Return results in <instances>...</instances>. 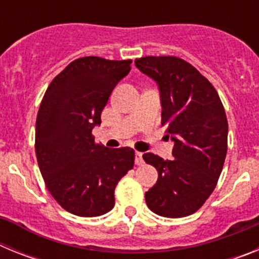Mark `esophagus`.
Here are the masks:
<instances>
[{
    "label": "esophagus",
    "instance_id": "esophagus-1",
    "mask_svg": "<svg viewBox=\"0 0 259 259\" xmlns=\"http://www.w3.org/2000/svg\"><path fill=\"white\" fill-rule=\"evenodd\" d=\"M136 157H135V163L137 164V166H141V164H144V159H143V153L140 152H136Z\"/></svg>",
    "mask_w": 259,
    "mask_h": 259
}]
</instances>
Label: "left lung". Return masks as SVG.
I'll return each mask as SVG.
<instances>
[{"label":"left lung","mask_w":259,"mask_h":259,"mask_svg":"<svg viewBox=\"0 0 259 259\" xmlns=\"http://www.w3.org/2000/svg\"><path fill=\"white\" fill-rule=\"evenodd\" d=\"M139 70L155 81L162 125L174 143L172 159L143 155L158 179L145 192L146 205L166 218L197 211L214 191L227 154L228 123L218 93L188 62L176 57H144Z\"/></svg>","instance_id":"obj_1"}]
</instances>
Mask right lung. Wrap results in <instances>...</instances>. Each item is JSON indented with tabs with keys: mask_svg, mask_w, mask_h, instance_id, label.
I'll list each match as a JSON object with an SVG mask.
<instances>
[{
	"mask_svg": "<svg viewBox=\"0 0 259 259\" xmlns=\"http://www.w3.org/2000/svg\"><path fill=\"white\" fill-rule=\"evenodd\" d=\"M131 59L84 57L71 62L48 87L36 120V157L48 191L68 212L98 217L114 207L118 182L134 167L131 148L95 143L93 128Z\"/></svg>",
	"mask_w": 259,
	"mask_h": 259,
	"instance_id": "right-lung-1",
	"label": "right lung"
}]
</instances>
